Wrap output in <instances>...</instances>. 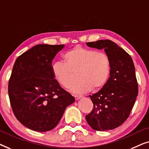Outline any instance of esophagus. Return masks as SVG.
I'll return each instance as SVG.
<instances>
[{"instance_id": "esophagus-1", "label": "esophagus", "mask_w": 149, "mask_h": 149, "mask_svg": "<svg viewBox=\"0 0 149 149\" xmlns=\"http://www.w3.org/2000/svg\"><path fill=\"white\" fill-rule=\"evenodd\" d=\"M81 97H82V96H81V95H74V98H75V100H78L80 99Z\"/></svg>"}]
</instances>
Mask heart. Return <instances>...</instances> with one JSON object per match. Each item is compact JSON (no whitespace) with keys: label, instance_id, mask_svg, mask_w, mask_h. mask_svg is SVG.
I'll use <instances>...</instances> for the list:
<instances>
[{"label":"heart","instance_id":"heart-1","mask_svg":"<svg viewBox=\"0 0 149 149\" xmlns=\"http://www.w3.org/2000/svg\"><path fill=\"white\" fill-rule=\"evenodd\" d=\"M64 60L53 64L52 74L59 85L69 88L74 81V72H78L79 81L71 87L73 93H83L91 89L97 90L109 79L111 62L107 53L78 46L68 51Z\"/></svg>","mask_w":149,"mask_h":149}]
</instances>
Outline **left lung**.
<instances>
[{
    "label": "left lung",
    "instance_id": "8db88e82",
    "mask_svg": "<svg viewBox=\"0 0 149 149\" xmlns=\"http://www.w3.org/2000/svg\"><path fill=\"white\" fill-rule=\"evenodd\" d=\"M89 47L104 49L111 59L107 82L98 92L89 95L92 111L85 116L93 130L105 131L119 127L126 121L135 104L138 86L131 56L110 40L86 42Z\"/></svg>",
    "mask_w": 149,
    "mask_h": 149
}]
</instances>
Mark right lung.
<instances>
[{
	"label": "right lung",
	"instance_id": "add662e5",
	"mask_svg": "<svg viewBox=\"0 0 149 149\" xmlns=\"http://www.w3.org/2000/svg\"><path fill=\"white\" fill-rule=\"evenodd\" d=\"M64 45L41 44L16 59L8 92L13 112L30 130L47 132L56 127L74 97L63 89L52 74V63Z\"/></svg>",
	"mask_w": 149,
	"mask_h": 149
}]
</instances>
